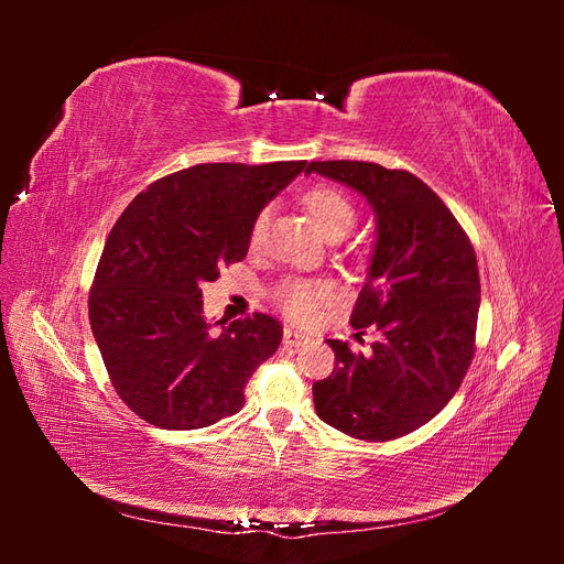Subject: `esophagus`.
Here are the masks:
<instances>
[{
    "mask_svg": "<svg viewBox=\"0 0 564 564\" xmlns=\"http://www.w3.org/2000/svg\"><path fill=\"white\" fill-rule=\"evenodd\" d=\"M308 334H303V332H296V329H284V344L286 346H294V348H299V346H305L308 344Z\"/></svg>",
    "mask_w": 564,
    "mask_h": 564,
    "instance_id": "esophagus-1",
    "label": "esophagus"
}]
</instances>
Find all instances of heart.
<instances>
[{
	"instance_id": "obj_1",
	"label": "heart",
	"mask_w": 564,
	"mask_h": 564,
	"mask_svg": "<svg viewBox=\"0 0 564 564\" xmlns=\"http://www.w3.org/2000/svg\"><path fill=\"white\" fill-rule=\"evenodd\" d=\"M303 204H305V209L311 212V216L315 218L319 230L327 237L346 235L350 230V226L355 224V214H357L355 204L344 193L336 191V187H313V191L303 195ZM268 218H270L268 209L259 212V216L253 218L251 230H249L251 247L261 245ZM329 296H332V289L327 284L294 280V282H286L280 286L278 303L289 317L296 322H305L317 313L319 305Z\"/></svg>"
}]
</instances>
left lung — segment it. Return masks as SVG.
<instances>
[{
    "instance_id": "obj_1",
    "label": "left lung",
    "mask_w": 564,
    "mask_h": 564,
    "mask_svg": "<svg viewBox=\"0 0 564 564\" xmlns=\"http://www.w3.org/2000/svg\"><path fill=\"white\" fill-rule=\"evenodd\" d=\"M305 174L367 197L377 220L367 282L350 322L381 338L371 355L329 338L336 367L313 383L317 416L367 442L421 429L454 398L473 362L480 275L464 228L429 185L373 162H311Z\"/></svg>"
}]
</instances>
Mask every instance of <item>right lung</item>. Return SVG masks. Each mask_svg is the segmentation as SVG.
<instances>
[{
  "instance_id": "add662e5",
  "label": "right lung",
  "mask_w": 564,
  "mask_h": 564,
  "mask_svg": "<svg viewBox=\"0 0 564 564\" xmlns=\"http://www.w3.org/2000/svg\"><path fill=\"white\" fill-rule=\"evenodd\" d=\"M301 162L197 164L135 195L117 218L89 294L91 332L117 395L164 431H195L245 406V386L280 348L275 317L214 333L202 284L242 261L249 230Z\"/></svg>"
}]
</instances>
